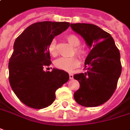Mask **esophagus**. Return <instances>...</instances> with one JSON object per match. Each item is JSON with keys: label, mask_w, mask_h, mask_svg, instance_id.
<instances>
[{"label": "esophagus", "mask_w": 130, "mask_h": 130, "mask_svg": "<svg viewBox=\"0 0 130 130\" xmlns=\"http://www.w3.org/2000/svg\"><path fill=\"white\" fill-rule=\"evenodd\" d=\"M69 79H74V75L72 74H69Z\"/></svg>", "instance_id": "esophagus-1"}]
</instances>
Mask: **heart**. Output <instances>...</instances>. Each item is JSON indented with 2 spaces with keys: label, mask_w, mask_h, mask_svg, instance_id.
<instances>
[{
  "label": "heart",
  "mask_w": 130,
  "mask_h": 130,
  "mask_svg": "<svg viewBox=\"0 0 130 130\" xmlns=\"http://www.w3.org/2000/svg\"><path fill=\"white\" fill-rule=\"evenodd\" d=\"M67 39L72 46L75 47L74 52L76 54L78 55L81 58H83L85 56V51L82 47L79 46L81 43L80 39L76 35L74 34L69 35L67 37ZM48 51L54 56H56L58 54V47H57V43L56 39H53L49 43ZM79 64H80L79 60L75 56L69 57V58L61 57L56 60L54 62V66L56 69L65 71H73L75 68L79 67Z\"/></svg>",
  "instance_id": "b5f03b06"
}]
</instances>
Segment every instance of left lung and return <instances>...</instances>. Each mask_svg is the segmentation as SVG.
I'll return each mask as SVG.
<instances>
[{
    "label": "left lung",
    "mask_w": 130,
    "mask_h": 130,
    "mask_svg": "<svg viewBox=\"0 0 130 130\" xmlns=\"http://www.w3.org/2000/svg\"><path fill=\"white\" fill-rule=\"evenodd\" d=\"M72 30L82 36L91 51L85 60L87 70L74 75L80 87L74 92L77 103L93 107L110 99L122 72L120 54L109 33L89 23H71Z\"/></svg>",
    "instance_id": "1"
}]
</instances>
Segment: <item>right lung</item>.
Masks as SVG:
<instances>
[{"label": "right lung", "instance_id": "obj_1", "mask_svg": "<svg viewBox=\"0 0 130 130\" xmlns=\"http://www.w3.org/2000/svg\"><path fill=\"white\" fill-rule=\"evenodd\" d=\"M69 26L68 22L35 23L15 39L8 63L9 82L15 94L28 107L40 109L50 106L56 91L69 79L63 70H43L51 63L49 43Z\"/></svg>", "mask_w": 130, "mask_h": 130}]
</instances>
